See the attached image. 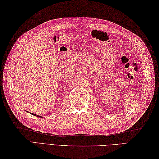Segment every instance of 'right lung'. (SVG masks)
<instances>
[{
	"mask_svg": "<svg viewBox=\"0 0 159 159\" xmlns=\"http://www.w3.org/2000/svg\"><path fill=\"white\" fill-rule=\"evenodd\" d=\"M33 115H35V116H38V117H41V116H40L39 115H35V114H33V113H31Z\"/></svg>",
	"mask_w": 159,
	"mask_h": 159,
	"instance_id": "1",
	"label": "right lung"
}]
</instances>
